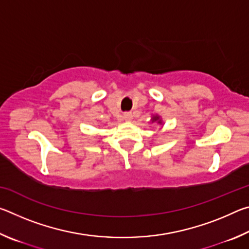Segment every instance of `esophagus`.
Instances as JSON below:
<instances>
[{
	"label": "esophagus",
	"instance_id": "esophagus-1",
	"mask_svg": "<svg viewBox=\"0 0 249 249\" xmlns=\"http://www.w3.org/2000/svg\"><path fill=\"white\" fill-rule=\"evenodd\" d=\"M124 120L126 121V122H130L133 120V114L130 112H126V113H124Z\"/></svg>",
	"mask_w": 249,
	"mask_h": 249
}]
</instances>
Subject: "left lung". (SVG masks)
Masks as SVG:
<instances>
[{
  "label": "left lung",
  "mask_w": 249,
  "mask_h": 249,
  "mask_svg": "<svg viewBox=\"0 0 249 249\" xmlns=\"http://www.w3.org/2000/svg\"><path fill=\"white\" fill-rule=\"evenodd\" d=\"M154 122H156V123H158V124L162 123V121H161V119H160L159 115H154L153 117H151V123H154Z\"/></svg>",
  "instance_id": "1"
}]
</instances>
